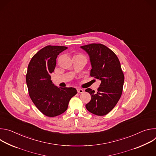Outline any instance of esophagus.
<instances>
[{
	"label": "esophagus",
	"instance_id": "obj_1",
	"mask_svg": "<svg viewBox=\"0 0 156 156\" xmlns=\"http://www.w3.org/2000/svg\"><path fill=\"white\" fill-rule=\"evenodd\" d=\"M77 91L78 93H83L84 92V90H83V89H81V88H77Z\"/></svg>",
	"mask_w": 156,
	"mask_h": 156
}]
</instances>
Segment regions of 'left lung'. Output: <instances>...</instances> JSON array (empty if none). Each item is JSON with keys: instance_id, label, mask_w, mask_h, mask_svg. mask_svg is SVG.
I'll return each instance as SVG.
<instances>
[{"instance_id": "left-lung-1", "label": "left lung", "mask_w": 156, "mask_h": 156, "mask_svg": "<svg viewBox=\"0 0 156 156\" xmlns=\"http://www.w3.org/2000/svg\"><path fill=\"white\" fill-rule=\"evenodd\" d=\"M90 57L91 76L101 81L97 92L87 88L91 99L86 105L91 113L102 116L116 105L123 90L124 75L115 54L101 44H91L80 47Z\"/></svg>"}]
</instances>
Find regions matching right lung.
I'll return each mask as SVG.
<instances>
[{
  "instance_id": "obj_1",
  "label": "right lung",
  "mask_w": 156,
  "mask_h": 156,
  "mask_svg": "<svg viewBox=\"0 0 156 156\" xmlns=\"http://www.w3.org/2000/svg\"><path fill=\"white\" fill-rule=\"evenodd\" d=\"M67 48L46 46L33 57L28 66L26 81L30 98L48 117H56L65 112L70 99L77 93L75 87H58L51 80L57 56Z\"/></svg>"
}]
</instances>
